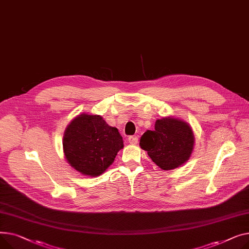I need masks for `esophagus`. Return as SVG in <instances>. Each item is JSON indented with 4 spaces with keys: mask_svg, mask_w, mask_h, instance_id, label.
I'll list each match as a JSON object with an SVG mask.
<instances>
[{
    "mask_svg": "<svg viewBox=\"0 0 249 249\" xmlns=\"http://www.w3.org/2000/svg\"><path fill=\"white\" fill-rule=\"evenodd\" d=\"M128 142L131 144H137L138 143V138L137 137H129Z\"/></svg>",
    "mask_w": 249,
    "mask_h": 249,
    "instance_id": "1",
    "label": "esophagus"
}]
</instances>
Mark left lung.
Masks as SVG:
<instances>
[{
  "label": "left lung",
  "mask_w": 249,
  "mask_h": 249,
  "mask_svg": "<svg viewBox=\"0 0 249 249\" xmlns=\"http://www.w3.org/2000/svg\"><path fill=\"white\" fill-rule=\"evenodd\" d=\"M194 143L191 125L175 116L157 120L155 129L145 131L140 141L141 148L164 171L179 168L189 160Z\"/></svg>",
  "instance_id": "left-lung-1"
}]
</instances>
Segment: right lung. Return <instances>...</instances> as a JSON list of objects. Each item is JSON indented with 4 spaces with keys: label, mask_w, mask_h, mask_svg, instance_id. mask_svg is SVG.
Masks as SVG:
<instances>
[{
    "label": "right lung",
    "mask_w": 249,
    "mask_h": 249,
    "mask_svg": "<svg viewBox=\"0 0 249 249\" xmlns=\"http://www.w3.org/2000/svg\"><path fill=\"white\" fill-rule=\"evenodd\" d=\"M63 153L71 168L83 176L98 177L124 148L123 137L98 114L80 113L66 126Z\"/></svg>",
    "instance_id": "1"
}]
</instances>
